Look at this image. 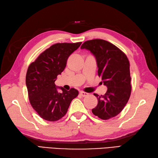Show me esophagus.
Instances as JSON below:
<instances>
[{"label":"esophagus","mask_w":158,"mask_h":158,"mask_svg":"<svg viewBox=\"0 0 158 158\" xmlns=\"http://www.w3.org/2000/svg\"><path fill=\"white\" fill-rule=\"evenodd\" d=\"M80 95L82 96V97H86V96H88L89 95V93H86V92H84V91H80Z\"/></svg>","instance_id":"1"}]
</instances>
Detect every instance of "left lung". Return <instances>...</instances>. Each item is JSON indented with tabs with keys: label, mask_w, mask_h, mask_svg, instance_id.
Wrapping results in <instances>:
<instances>
[{
	"label": "left lung",
	"mask_w": 158,
	"mask_h": 158,
	"mask_svg": "<svg viewBox=\"0 0 158 158\" xmlns=\"http://www.w3.org/2000/svg\"><path fill=\"white\" fill-rule=\"evenodd\" d=\"M81 48L94 54L98 76L108 87L104 95L93 94L98 103L92 109L93 114L102 120L114 117L123 110L131 95L130 65L126 54L114 44L99 39L85 41Z\"/></svg>",
	"instance_id": "8db88e82"
}]
</instances>
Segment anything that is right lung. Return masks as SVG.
<instances>
[{
  "instance_id": "obj_1",
  "label": "right lung",
  "mask_w": 158,
  "mask_h": 158,
  "mask_svg": "<svg viewBox=\"0 0 158 158\" xmlns=\"http://www.w3.org/2000/svg\"><path fill=\"white\" fill-rule=\"evenodd\" d=\"M81 44H54L28 66L26 75L28 98L32 107L43 119H60L66 114L71 102L78 95V91L73 88L67 91L60 87L63 92L58 93L54 82L65 69L70 54Z\"/></svg>"
}]
</instances>
